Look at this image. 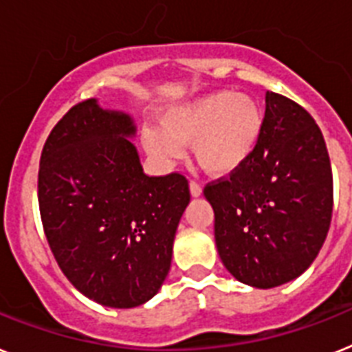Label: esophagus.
<instances>
[{
    "mask_svg": "<svg viewBox=\"0 0 352 352\" xmlns=\"http://www.w3.org/2000/svg\"><path fill=\"white\" fill-rule=\"evenodd\" d=\"M190 193H191V197H200V195H202V188H200V184H197V182L191 181L190 182Z\"/></svg>",
    "mask_w": 352,
    "mask_h": 352,
    "instance_id": "1",
    "label": "esophagus"
}]
</instances>
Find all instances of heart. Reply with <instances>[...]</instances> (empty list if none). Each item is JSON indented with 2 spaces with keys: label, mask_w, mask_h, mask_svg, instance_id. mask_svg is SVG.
<instances>
[{
  "label": "heart",
  "mask_w": 352,
  "mask_h": 352,
  "mask_svg": "<svg viewBox=\"0 0 352 352\" xmlns=\"http://www.w3.org/2000/svg\"><path fill=\"white\" fill-rule=\"evenodd\" d=\"M265 129V111L250 94L221 89L170 107L161 129H146L143 144L162 162L182 157L193 144L195 161L209 175H231L256 152Z\"/></svg>",
  "instance_id": "heart-1"
}]
</instances>
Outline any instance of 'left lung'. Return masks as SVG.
<instances>
[{"label": "left lung", "instance_id": "8db88e82", "mask_svg": "<svg viewBox=\"0 0 352 352\" xmlns=\"http://www.w3.org/2000/svg\"><path fill=\"white\" fill-rule=\"evenodd\" d=\"M256 152L227 179L206 186L223 267L240 283L274 288L315 261L333 212L326 141L308 111L283 94L265 96Z\"/></svg>", "mask_w": 352, "mask_h": 352}]
</instances>
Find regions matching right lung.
I'll list each match as a JSON object with an SVG mask.
<instances>
[{
    "label": "right lung",
    "mask_w": 352,
    "mask_h": 352,
    "mask_svg": "<svg viewBox=\"0 0 352 352\" xmlns=\"http://www.w3.org/2000/svg\"><path fill=\"white\" fill-rule=\"evenodd\" d=\"M135 123L91 98L53 126L39 164V209L50 249L76 290L109 308L157 294L190 188L181 173L148 177Z\"/></svg>",
    "instance_id": "right-lung-1"
}]
</instances>
